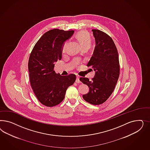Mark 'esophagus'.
Masks as SVG:
<instances>
[{
	"instance_id": "1",
	"label": "esophagus",
	"mask_w": 150,
	"mask_h": 150,
	"mask_svg": "<svg viewBox=\"0 0 150 150\" xmlns=\"http://www.w3.org/2000/svg\"><path fill=\"white\" fill-rule=\"evenodd\" d=\"M76 82L77 83H80L81 82L80 81V79H79V76H77V77H76Z\"/></svg>"
}]
</instances>
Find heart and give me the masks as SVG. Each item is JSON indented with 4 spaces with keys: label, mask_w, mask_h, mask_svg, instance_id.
<instances>
[{
    "label": "heart",
    "mask_w": 150,
    "mask_h": 150,
    "mask_svg": "<svg viewBox=\"0 0 150 150\" xmlns=\"http://www.w3.org/2000/svg\"><path fill=\"white\" fill-rule=\"evenodd\" d=\"M76 38L79 42L80 45L83 48H87L91 46L92 43V40L90 35L86 31H80L78 32L76 35ZM68 44V41H66L64 42L63 45L62 47V53L64 54L66 52L67 47Z\"/></svg>",
    "instance_id": "heart-1"
}]
</instances>
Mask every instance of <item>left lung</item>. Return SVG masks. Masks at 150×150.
<instances>
[{"label":"left lung","instance_id":"1","mask_svg":"<svg viewBox=\"0 0 150 150\" xmlns=\"http://www.w3.org/2000/svg\"><path fill=\"white\" fill-rule=\"evenodd\" d=\"M96 47L91 59L87 64L95 71L91 81L87 77L80 80L87 85L89 92L83 98L93 105L103 103L113 93L120 73L119 55L113 40L107 33L99 30H92Z\"/></svg>","mask_w":150,"mask_h":150}]
</instances>
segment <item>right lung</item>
<instances>
[{
    "label": "right lung",
    "instance_id": "1",
    "mask_svg": "<svg viewBox=\"0 0 150 150\" xmlns=\"http://www.w3.org/2000/svg\"><path fill=\"white\" fill-rule=\"evenodd\" d=\"M74 30L55 28L44 33L30 54L28 67L31 86L42 105L53 107L65 97L66 91L76 80L75 74L61 76L54 70L55 63L62 59V47Z\"/></svg>",
    "mask_w": 150,
    "mask_h": 150
}]
</instances>
